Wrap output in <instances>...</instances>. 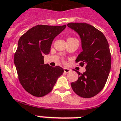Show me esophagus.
Masks as SVG:
<instances>
[{"label": "esophagus", "mask_w": 121, "mask_h": 121, "mask_svg": "<svg viewBox=\"0 0 121 121\" xmlns=\"http://www.w3.org/2000/svg\"><path fill=\"white\" fill-rule=\"evenodd\" d=\"M70 69H68V68H64V73H68L70 72Z\"/></svg>", "instance_id": "esophagus-1"}]
</instances>
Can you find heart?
<instances>
[{
    "label": "heart",
    "instance_id": "1",
    "mask_svg": "<svg viewBox=\"0 0 121 121\" xmlns=\"http://www.w3.org/2000/svg\"><path fill=\"white\" fill-rule=\"evenodd\" d=\"M73 39H76L73 38H69L68 39V40H67V41H71V40H73Z\"/></svg>",
    "mask_w": 121,
    "mask_h": 121
}]
</instances>
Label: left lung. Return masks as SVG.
<instances>
[{
	"label": "left lung",
	"instance_id": "obj_1",
	"mask_svg": "<svg viewBox=\"0 0 121 121\" xmlns=\"http://www.w3.org/2000/svg\"><path fill=\"white\" fill-rule=\"evenodd\" d=\"M68 27L80 37L83 51L76 59L85 66V72L77 71L78 78L71 85L79 96L89 98L98 94L105 87L111 68V54L104 34L86 23H69Z\"/></svg>",
	"mask_w": 121,
	"mask_h": 121
}]
</instances>
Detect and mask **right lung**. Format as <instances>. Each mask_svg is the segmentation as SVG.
<instances>
[{"instance_id":"obj_1","label":"right lung","mask_w":121,"mask_h":121,"mask_svg":"<svg viewBox=\"0 0 121 121\" xmlns=\"http://www.w3.org/2000/svg\"><path fill=\"white\" fill-rule=\"evenodd\" d=\"M66 25H38L21 36L14 53V62L19 81L32 96L43 97L52 91L64 69L44 64V55L50 52L54 38Z\"/></svg>"}]
</instances>
